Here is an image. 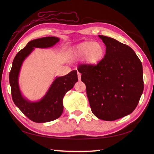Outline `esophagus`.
<instances>
[{
    "instance_id": "obj_1",
    "label": "esophagus",
    "mask_w": 154,
    "mask_h": 154,
    "mask_svg": "<svg viewBox=\"0 0 154 154\" xmlns=\"http://www.w3.org/2000/svg\"><path fill=\"white\" fill-rule=\"evenodd\" d=\"M81 73H79V72H78V73H77V77H78V79H79V80L81 79Z\"/></svg>"
}]
</instances>
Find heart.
<instances>
[{
  "label": "heart",
  "instance_id": "obj_1",
  "mask_svg": "<svg viewBox=\"0 0 154 154\" xmlns=\"http://www.w3.org/2000/svg\"><path fill=\"white\" fill-rule=\"evenodd\" d=\"M105 53V47L101 42L85 41L76 45L72 49L71 56L75 60L83 59L85 63L93 66L103 60Z\"/></svg>",
  "mask_w": 154,
  "mask_h": 154
}]
</instances>
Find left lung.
I'll list each match as a JSON object with an SVG mask.
<instances>
[{
  "label": "left lung",
  "instance_id": "1",
  "mask_svg": "<svg viewBox=\"0 0 154 154\" xmlns=\"http://www.w3.org/2000/svg\"><path fill=\"white\" fill-rule=\"evenodd\" d=\"M106 46L103 60L96 65L81 64L78 71L86 85L93 113L113 121L132 113L143 91L141 61L128 45L99 35Z\"/></svg>",
  "mask_w": 154,
  "mask_h": 154
}]
</instances>
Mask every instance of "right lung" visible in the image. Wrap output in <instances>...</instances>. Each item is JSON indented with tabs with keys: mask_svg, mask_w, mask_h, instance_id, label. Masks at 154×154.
<instances>
[{
	"mask_svg": "<svg viewBox=\"0 0 154 154\" xmlns=\"http://www.w3.org/2000/svg\"><path fill=\"white\" fill-rule=\"evenodd\" d=\"M59 41L60 39L56 37H44L29 42L16 54L12 62L9 73L12 100L23 114L35 122H47L58 119L63 110V97L78 81L77 72L73 70L65 76L56 77L47 93L38 102H30L22 95L18 85V75L23 61L34 48L52 47Z\"/></svg>",
	"mask_w": 154,
	"mask_h": 154,
	"instance_id": "obj_1",
	"label": "right lung"
}]
</instances>
